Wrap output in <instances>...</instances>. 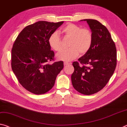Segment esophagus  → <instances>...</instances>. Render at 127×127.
<instances>
[{"mask_svg":"<svg viewBox=\"0 0 127 127\" xmlns=\"http://www.w3.org/2000/svg\"><path fill=\"white\" fill-rule=\"evenodd\" d=\"M71 64V63H68V62H64V65H67L68 64Z\"/></svg>","mask_w":127,"mask_h":127,"instance_id":"1","label":"esophagus"}]
</instances>
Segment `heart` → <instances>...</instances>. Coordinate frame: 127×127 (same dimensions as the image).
<instances>
[{"mask_svg":"<svg viewBox=\"0 0 127 127\" xmlns=\"http://www.w3.org/2000/svg\"><path fill=\"white\" fill-rule=\"evenodd\" d=\"M60 32L65 36L71 38L69 42V49L63 50L57 54L58 59L62 61H71L79 55L87 53L91 47L93 42V34L88 28H82L74 24L69 23L60 30ZM48 43L51 49L59 51L62 47L61 38L56 32L50 35Z\"/></svg>","mask_w":127,"mask_h":127,"instance_id":"1","label":"heart"}]
</instances>
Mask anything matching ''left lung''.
Wrapping results in <instances>:
<instances>
[{
  "instance_id": "left-lung-1",
  "label": "left lung",
  "mask_w": 127,
  "mask_h": 127,
  "mask_svg": "<svg viewBox=\"0 0 127 127\" xmlns=\"http://www.w3.org/2000/svg\"><path fill=\"white\" fill-rule=\"evenodd\" d=\"M93 34V42L87 53L72 63V85L77 92L91 95L106 86L116 66V49L110 32L95 20L85 19Z\"/></svg>"
}]
</instances>
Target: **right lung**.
Wrapping results in <instances>:
<instances>
[{
	"instance_id": "1",
	"label": "right lung",
	"mask_w": 127,
	"mask_h": 127,
	"mask_svg": "<svg viewBox=\"0 0 127 127\" xmlns=\"http://www.w3.org/2000/svg\"><path fill=\"white\" fill-rule=\"evenodd\" d=\"M39 21L26 27L14 42L11 51L12 69L20 84L35 94L52 89L56 76L63 69V62L54 60L48 38L63 24Z\"/></svg>"
}]
</instances>
